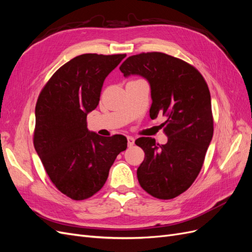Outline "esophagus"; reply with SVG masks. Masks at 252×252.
Listing matches in <instances>:
<instances>
[{"label": "esophagus", "instance_id": "esophagus-1", "mask_svg": "<svg viewBox=\"0 0 252 252\" xmlns=\"http://www.w3.org/2000/svg\"><path fill=\"white\" fill-rule=\"evenodd\" d=\"M127 142H128V146H129V147L133 146V144H134V138H133V136L128 135V136H127Z\"/></svg>", "mask_w": 252, "mask_h": 252}]
</instances>
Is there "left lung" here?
Wrapping results in <instances>:
<instances>
[{
  "label": "left lung",
  "mask_w": 252,
  "mask_h": 252,
  "mask_svg": "<svg viewBox=\"0 0 252 252\" xmlns=\"http://www.w3.org/2000/svg\"><path fill=\"white\" fill-rule=\"evenodd\" d=\"M124 77L139 74L151 88L149 110L154 120L166 117L161 125L168 142L139 138L145 152L136 171L141 187L150 195L170 200L192 185L199 175L213 135L211 98L207 83L192 65L163 52H142L120 66Z\"/></svg>",
  "instance_id": "8db88e82"
}]
</instances>
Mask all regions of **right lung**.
Segmentation results:
<instances>
[{"instance_id":"obj_1","label":"right lung","mask_w":252,"mask_h":252,"mask_svg":"<svg viewBox=\"0 0 252 252\" xmlns=\"http://www.w3.org/2000/svg\"><path fill=\"white\" fill-rule=\"evenodd\" d=\"M126 55L85 53L53 73L37 97L33 145L50 181L75 201L104 186L109 169L127 148L122 134L101 136L87 128L103 83Z\"/></svg>"}]
</instances>
